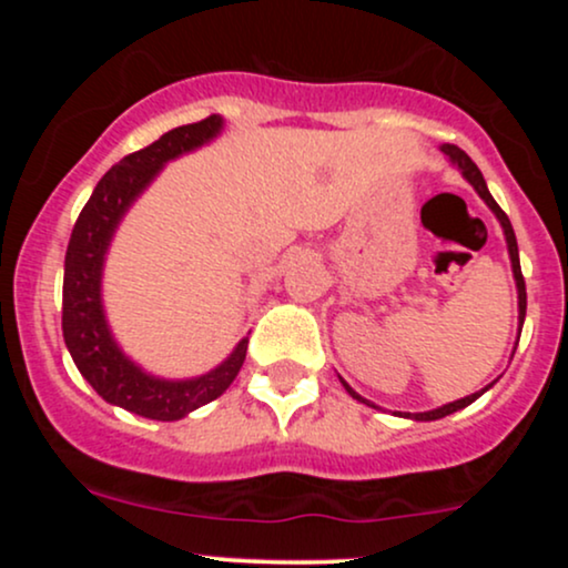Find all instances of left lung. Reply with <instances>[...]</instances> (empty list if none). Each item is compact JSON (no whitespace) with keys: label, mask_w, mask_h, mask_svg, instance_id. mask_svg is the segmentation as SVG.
I'll return each mask as SVG.
<instances>
[{"label":"left lung","mask_w":568,"mask_h":568,"mask_svg":"<svg viewBox=\"0 0 568 568\" xmlns=\"http://www.w3.org/2000/svg\"><path fill=\"white\" fill-rule=\"evenodd\" d=\"M443 154H448V160H452L454 165H459L462 175H465V179L470 181V184L475 186V192H478L480 197L486 200V205L491 207L494 213H497V219H499L501 230H505L507 247H510V258H513V275H515V283H518V310H520V328H524V317H526V283H524V272H520L518 243H515V232H513V224H510V219H507V213L501 211V207L497 205V200H494V197H491V192H488V189H486L484 173L478 171V165H475V162H473L470 158H467V154L462 152L459 146H454V143H446V146H443ZM344 387H347V393H349L352 397H357V400H363V397L357 395L355 389L349 387V384H344ZM488 387H491V384H488ZM488 387H486V389H488ZM486 389H480V393H475V395H467V397H462V400H454V403H448V406H443V408L427 410V414H414V419H419V422H433V419H440V416H448V414H454V410H459V408L470 406V403H473V400H478V397L484 395ZM363 403H366V400H363ZM368 406H371V403H368Z\"/></svg>","instance_id":"1"}]
</instances>
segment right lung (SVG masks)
Here are the masks:
<instances>
[{
    "mask_svg": "<svg viewBox=\"0 0 568 568\" xmlns=\"http://www.w3.org/2000/svg\"><path fill=\"white\" fill-rule=\"evenodd\" d=\"M221 130V116L168 130L158 141L139 152L122 158L98 181V186L84 202L67 247V270H63V338L74 357L77 368L90 387L103 400L133 410L146 419L175 422L189 410L216 400L243 368L247 338L237 344L230 361L216 371L192 382H162L146 376L128 361L109 334L101 310V266L114 226L120 224L128 205L143 192V186L158 175L168 160L179 158L189 149L211 141Z\"/></svg>",
    "mask_w": 568,
    "mask_h": 568,
    "instance_id": "add662e5",
    "label": "right lung"
}]
</instances>
